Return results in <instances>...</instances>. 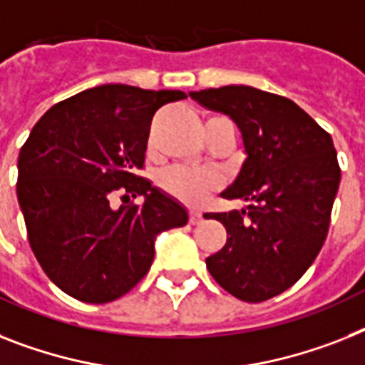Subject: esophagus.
<instances>
[{
	"mask_svg": "<svg viewBox=\"0 0 365 365\" xmlns=\"http://www.w3.org/2000/svg\"><path fill=\"white\" fill-rule=\"evenodd\" d=\"M201 220H203L201 212H197V210H190V224H200Z\"/></svg>",
	"mask_w": 365,
	"mask_h": 365,
	"instance_id": "obj_1",
	"label": "esophagus"
}]
</instances>
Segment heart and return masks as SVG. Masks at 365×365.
<instances>
[{"label":"heart","mask_w":365,"mask_h":365,"mask_svg":"<svg viewBox=\"0 0 365 365\" xmlns=\"http://www.w3.org/2000/svg\"><path fill=\"white\" fill-rule=\"evenodd\" d=\"M160 186L170 195L190 205H197L216 186V177L188 168H173L160 175Z\"/></svg>","instance_id":"obj_1"}]
</instances>
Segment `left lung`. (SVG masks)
I'll return each mask as SVG.
<instances>
[{
  "mask_svg": "<svg viewBox=\"0 0 365 365\" xmlns=\"http://www.w3.org/2000/svg\"><path fill=\"white\" fill-rule=\"evenodd\" d=\"M237 125L246 158L222 192L246 209L209 212L227 242L209 255L212 278L244 302L284 293L312 267L327 239L341 171L334 141L293 101L250 86L190 91Z\"/></svg>",
  "mask_w": 365,
  "mask_h": 365,
  "instance_id": "obj_1",
  "label": "left lung"
}]
</instances>
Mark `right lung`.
<instances>
[{
  "instance_id": "right-lung-1",
  "label": "right lung",
  "mask_w": 365,
  "mask_h": 365,
  "mask_svg": "<svg viewBox=\"0 0 365 365\" xmlns=\"http://www.w3.org/2000/svg\"><path fill=\"white\" fill-rule=\"evenodd\" d=\"M182 91L106 83L52 106L18 155L16 195L27 237L57 287L87 304L128 293L150 269L156 235L182 227V203L138 175L150 119ZM117 189L141 205L113 210Z\"/></svg>"
}]
</instances>
